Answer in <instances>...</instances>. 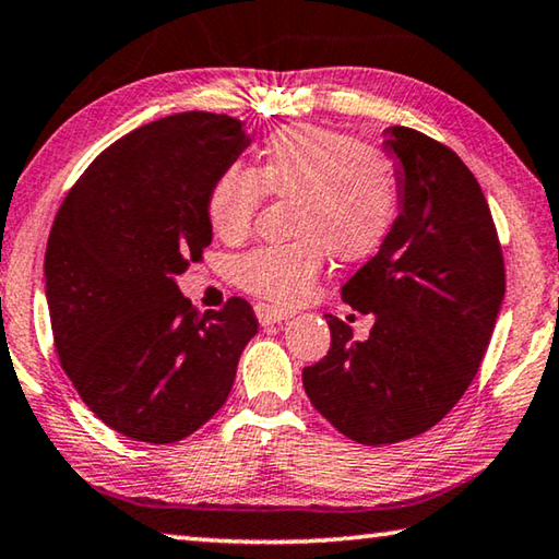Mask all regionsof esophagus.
<instances>
[{
  "instance_id": "34e87169",
  "label": "esophagus",
  "mask_w": 559,
  "mask_h": 559,
  "mask_svg": "<svg viewBox=\"0 0 559 559\" xmlns=\"http://www.w3.org/2000/svg\"><path fill=\"white\" fill-rule=\"evenodd\" d=\"M290 316H294V311H288V308H276V306H269V304L255 306V318H259L261 325L288 321Z\"/></svg>"
}]
</instances>
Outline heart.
Wrapping results in <instances>:
<instances>
[{"mask_svg":"<svg viewBox=\"0 0 559 559\" xmlns=\"http://www.w3.org/2000/svg\"><path fill=\"white\" fill-rule=\"evenodd\" d=\"M265 193L296 201V241L238 255L234 281L278 306L311 294L328 253L341 263L376 255L401 214V181L391 158L313 123L276 129L263 141L259 166L231 164L216 176L206 199L211 231L226 243L243 241Z\"/></svg>","mask_w":559,"mask_h":559,"instance_id":"b5f03b06","label":"heart"}]
</instances>
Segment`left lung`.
Listing matches in <instances>:
<instances>
[{
  "mask_svg": "<svg viewBox=\"0 0 559 559\" xmlns=\"http://www.w3.org/2000/svg\"><path fill=\"white\" fill-rule=\"evenodd\" d=\"M397 156L401 214L388 241L341 288L373 313L366 341L325 313L331 350L304 368L318 413L360 445L430 430L480 368L504 296L498 228L480 183L453 148L407 127L385 129Z\"/></svg>",
  "mask_w": 559,
  "mask_h": 559,
  "instance_id": "1",
  "label": "left lung"
}]
</instances>
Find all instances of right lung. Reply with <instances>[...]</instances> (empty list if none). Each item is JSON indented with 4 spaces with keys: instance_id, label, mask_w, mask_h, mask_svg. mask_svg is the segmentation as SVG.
I'll return each instance as SVG.
<instances>
[{
    "instance_id": "obj_1",
    "label": "right lung",
    "mask_w": 559,
    "mask_h": 559,
    "mask_svg": "<svg viewBox=\"0 0 559 559\" xmlns=\"http://www.w3.org/2000/svg\"><path fill=\"white\" fill-rule=\"evenodd\" d=\"M248 144L226 114L146 123L94 158L51 224L59 362L88 411L131 440L166 445L214 418L259 333L248 300L199 313L176 286L211 243V183Z\"/></svg>"
}]
</instances>
